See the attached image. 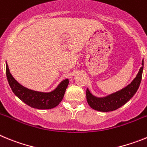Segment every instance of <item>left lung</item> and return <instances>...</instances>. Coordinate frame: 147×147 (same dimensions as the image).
Returning <instances> with one entry per match:
<instances>
[{
  "instance_id": "1",
  "label": "left lung",
  "mask_w": 147,
  "mask_h": 147,
  "mask_svg": "<svg viewBox=\"0 0 147 147\" xmlns=\"http://www.w3.org/2000/svg\"><path fill=\"white\" fill-rule=\"evenodd\" d=\"M143 66L140 68L135 80L125 88L120 91L110 95L105 98H96L90 93L88 89L86 90V97L88 105L90 107L101 112H109L117 110L119 107L125 105L137 92L141 84L142 79L143 68H144V60L142 61Z\"/></svg>"
}]
</instances>
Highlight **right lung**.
I'll return each instance as SVG.
<instances>
[{
  "label": "right lung",
  "instance_id": "right-lung-1",
  "mask_svg": "<svg viewBox=\"0 0 147 147\" xmlns=\"http://www.w3.org/2000/svg\"><path fill=\"white\" fill-rule=\"evenodd\" d=\"M6 73L8 82L13 93L27 105L40 110L51 109L57 106L63 98L65 90L69 83L68 80H65L62 81L54 91L48 93H41L29 90L20 85L10 74L7 64L6 65Z\"/></svg>",
  "mask_w": 147,
  "mask_h": 147
}]
</instances>
